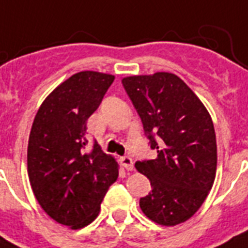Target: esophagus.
<instances>
[{
  "label": "esophagus",
  "instance_id": "1",
  "mask_svg": "<svg viewBox=\"0 0 248 248\" xmlns=\"http://www.w3.org/2000/svg\"><path fill=\"white\" fill-rule=\"evenodd\" d=\"M120 162H121V165L124 166L126 170H128V171L134 170V161H132V158H130L128 155H124V157H122V158L120 159Z\"/></svg>",
  "mask_w": 248,
  "mask_h": 248
}]
</instances>
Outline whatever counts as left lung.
<instances>
[{"label": "left lung", "instance_id": "1", "mask_svg": "<svg viewBox=\"0 0 248 248\" xmlns=\"http://www.w3.org/2000/svg\"><path fill=\"white\" fill-rule=\"evenodd\" d=\"M157 158L138 161L152 192L140 198L147 217L165 227L190 219L208 196L217 148L211 116L176 75L157 72L122 79Z\"/></svg>", "mask_w": 248, "mask_h": 248}]
</instances>
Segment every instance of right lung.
Here are the masks:
<instances>
[{
    "instance_id": "1",
    "label": "right lung",
    "mask_w": 248,
    "mask_h": 248,
    "mask_svg": "<svg viewBox=\"0 0 248 248\" xmlns=\"http://www.w3.org/2000/svg\"><path fill=\"white\" fill-rule=\"evenodd\" d=\"M114 76L85 71L60 83L41 104L29 134L28 176L51 219L81 229L96 219L118 165L95 141L86 151V124Z\"/></svg>"
}]
</instances>
